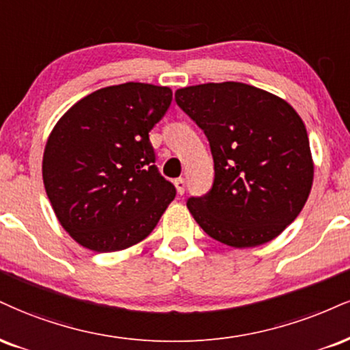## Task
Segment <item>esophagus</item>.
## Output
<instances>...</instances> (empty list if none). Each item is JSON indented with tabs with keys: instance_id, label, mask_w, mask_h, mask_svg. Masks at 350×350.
I'll return each instance as SVG.
<instances>
[{
	"instance_id": "obj_1",
	"label": "esophagus",
	"mask_w": 350,
	"mask_h": 350,
	"mask_svg": "<svg viewBox=\"0 0 350 350\" xmlns=\"http://www.w3.org/2000/svg\"><path fill=\"white\" fill-rule=\"evenodd\" d=\"M174 186H176V191H178V193H180V196H183L184 191H186V180H184L183 178L176 179L174 180Z\"/></svg>"
}]
</instances>
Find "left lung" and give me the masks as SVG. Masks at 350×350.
I'll return each mask as SVG.
<instances>
[{"instance_id": "left-lung-1", "label": "left lung", "mask_w": 350, "mask_h": 350, "mask_svg": "<svg viewBox=\"0 0 350 350\" xmlns=\"http://www.w3.org/2000/svg\"><path fill=\"white\" fill-rule=\"evenodd\" d=\"M176 103L207 135L215 170L208 193L187 200L193 220L239 250L279 237L313 186L308 133L295 109L237 81L180 88Z\"/></svg>"}]
</instances>
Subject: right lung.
Masks as SVG:
<instances>
[{"label": "right lung", "instance_id": "right-lung-1", "mask_svg": "<svg viewBox=\"0 0 350 350\" xmlns=\"http://www.w3.org/2000/svg\"><path fill=\"white\" fill-rule=\"evenodd\" d=\"M171 100L167 86H107L73 104L50 132L42 159L45 192L60 225L86 250L140 243L176 197L154 166L148 137Z\"/></svg>", "mask_w": 350, "mask_h": 350}]
</instances>
